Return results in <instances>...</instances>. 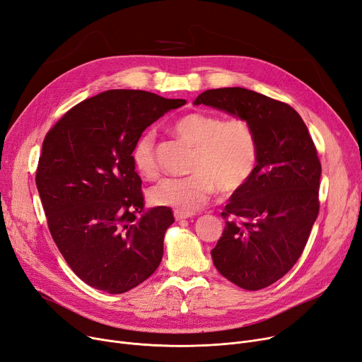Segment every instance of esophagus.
Masks as SVG:
<instances>
[{
	"mask_svg": "<svg viewBox=\"0 0 362 362\" xmlns=\"http://www.w3.org/2000/svg\"><path fill=\"white\" fill-rule=\"evenodd\" d=\"M194 213L191 211H182V210H175V218L176 220H183V218H189L192 217Z\"/></svg>",
	"mask_w": 362,
	"mask_h": 362,
	"instance_id": "1",
	"label": "esophagus"
}]
</instances>
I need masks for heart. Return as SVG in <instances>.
<instances>
[{
  "label": "heart",
  "mask_w": 362,
  "mask_h": 362,
  "mask_svg": "<svg viewBox=\"0 0 362 362\" xmlns=\"http://www.w3.org/2000/svg\"><path fill=\"white\" fill-rule=\"evenodd\" d=\"M171 130L194 146L189 164L192 173L153 185L148 197L155 206L192 213L211 198L216 187L222 192H233L253 175L257 144L253 130L244 119H222L213 114L191 112L173 122ZM132 161L140 176H158L153 132H146L136 140Z\"/></svg>",
  "instance_id": "heart-1"
}]
</instances>
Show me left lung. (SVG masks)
<instances>
[{"label": "left lung", "mask_w": 362, "mask_h": 362, "mask_svg": "<svg viewBox=\"0 0 362 362\" xmlns=\"http://www.w3.org/2000/svg\"><path fill=\"white\" fill-rule=\"evenodd\" d=\"M194 105L244 119L256 136L253 175L235 191L211 250L216 269L244 290H262L284 276L303 253L320 202L321 163L302 117L243 87L201 93Z\"/></svg>", "instance_id": "8db88e82"}]
</instances>
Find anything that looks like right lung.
Returning a JSON list of instances; mask_svg holds the SVG:
<instances>
[{"instance_id": "add662e5", "label": "right lung", "mask_w": 362, "mask_h": 362, "mask_svg": "<svg viewBox=\"0 0 362 362\" xmlns=\"http://www.w3.org/2000/svg\"><path fill=\"white\" fill-rule=\"evenodd\" d=\"M183 99L142 90H107L86 99L47 133L37 189L52 237L86 284L121 294L158 268L171 209L144 211L136 140Z\"/></svg>"}]
</instances>
